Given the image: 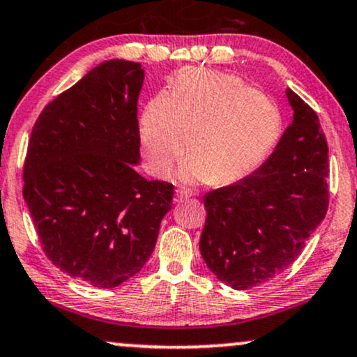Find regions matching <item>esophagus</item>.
I'll return each instance as SVG.
<instances>
[{
  "mask_svg": "<svg viewBox=\"0 0 357 357\" xmlns=\"http://www.w3.org/2000/svg\"><path fill=\"white\" fill-rule=\"evenodd\" d=\"M189 197H191V194H189L188 191H184V189H178V191H176L174 201L176 202H184V201H188Z\"/></svg>",
  "mask_w": 357,
  "mask_h": 357,
  "instance_id": "1",
  "label": "esophagus"
}]
</instances>
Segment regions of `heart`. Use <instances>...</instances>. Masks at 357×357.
<instances>
[{"mask_svg": "<svg viewBox=\"0 0 357 357\" xmlns=\"http://www.w3.org/2000/svg\"><path fill=\"white\" fill-rule=\"evenodd\" d=\"M283 132L282 110L236 75L183 69L169 96L156 93L139 119L148 168L168 176L188 139L179 169L186 183H234L250 174L275 150ZM190 138H187V133Z\"/></svg>", "mask_w": 357, "mask_h": 357, "instance_id": "heart-1", "label": "heart"}]
</instances>
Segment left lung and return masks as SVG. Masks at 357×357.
Segmentation results:
<instances>
[{"label":"left lung","mask_w":357,"mask_h":357,"mask_svg":"<svg viewBox=\"0 0 357 357\" xmlns=\"http://www.w3.org/2000/svg\"><path fill=\"white\" fill-rule=\"evenodd\" d=\"M293 121L268 160L241 181L207 192L199 249L236 290L261 285L298 259L328 211V143L317 112L287 89Z\"/></svg>","instance_id":"1"}]
</instances>
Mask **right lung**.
<instances>
[{
    "label": "right lung",
    "mask_w": 357,
    "mask_h": 357,
    "mask_svg": "<svg viewBox=\"0 0 357 357\" xmlns=\"http://www.w3.org/2000/svg\"><path fill=\"white\" fill-rule=\"evenodd\" d=\"M143 79L138 62H102L44 107L29 138L22 196L44 254L98 288L143 268L173 206V184L133 168Z\"/></svg>",
    "instance_id": "1"
}]
</instances>
